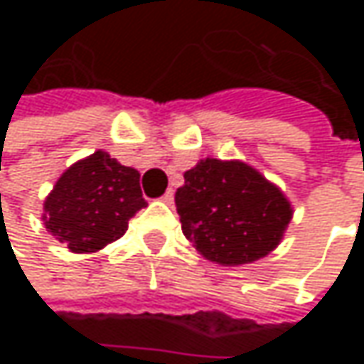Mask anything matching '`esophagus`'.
<instances>
[{"instance_id":"34e87169","label":"esophagus","mask_w":364,"mask_h":364,"mask_svg":"<svg viewBox=\"0 0 364 364\" xmlns=\"http://www.w3.org/2000/svg\"><path fill=\"white\" fill-rule=\"evenodd\" d=\"M173 200H175V193H173V189H168V191L162 196V202H164V204H173Z\"/></svg>"}]
</instances>
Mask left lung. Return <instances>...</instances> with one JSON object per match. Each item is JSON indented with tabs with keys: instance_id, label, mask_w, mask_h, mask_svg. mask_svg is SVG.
I'll list each match as a JSON object with an SVG mask.
<instances>
[{
	"instance_id": "left-lung-1",
	"label": "left lung",
	"mask_w": 364,
	"mask_h": 364,
	"mask_svg": "<svg viewBox=\"0 0 364 364\" xmlns=\"http://www.w3.org/2000/svg\"><path fill=\"white\" fill-rule=\"evenodd\" d=\"M183 177L175 204L185 238L202 257L242 265L280 245L293 217L291 202L253 166L206 158Z\"/></svg>"
}]
</instances>
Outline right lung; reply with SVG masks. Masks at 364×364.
Masks as SVG:
<instances>
[{
	"label": "right lung",
	"mask_w": 364,
	"mask_h": 364,
	"mask_svg": "<svg viewBox=\"0 0 364 364\" xmlns=\"http://www.w3.org/2000/svg\"><path fill=\"white\" fill-rule=\"evenodd\" d=\"M139 171L107 151L69 166L43 202L46 230L73 253H95L122 238L143 200Z\"/></svg>",
	"instance_id": "1"
}]
</instances>
